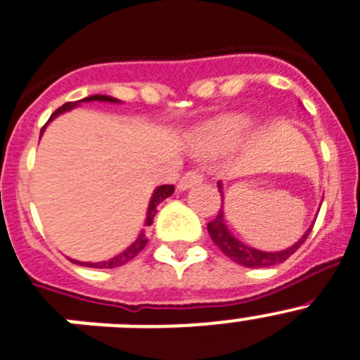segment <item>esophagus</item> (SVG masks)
Instances as JSON below:
<instances>
[{
	"label": "esophagus",
	"mask_w": 360,
	"mask_h": 360,
	"mask_svg": "<svg viewBox=\"0 0 360 360\" xmlns=\"http://www.w3.org/2000/svg\"><path fill=\"white\" fill-rule=\"evenodd\" d=\"M201 183H203L201 174H198V172H188V174L183 175L179 183H177V190H179V192H185V190L194 188V186L201 185Z\"/></svg>",
	"instance_id": "obj_1"
}]
</instances>
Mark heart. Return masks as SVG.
I'll return each instance as SVG.
<instances>
[{"instance_id":"1","label":"heart","mask_w":360,"mask_h":360,"mask_svg":"<svg viewBox=\"0 0 360 360\" xmlns=\"http://www.w3.org/2000/svg\"><path fill=\"white\" fill-rule=\"evenodd\" d=\"M249 129L250 120L245 117H221L203 124L195 131L194 143L199 148H210V150L234 148L245 139Z\"/></svg>"}]
</instances>
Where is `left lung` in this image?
<instances>
[{
	"mask_svg": "<svg viewBox=\"0 0 360 360\" xmlns=\"http://www.w3.org/2000/svg\"><path fill=\"white\" fill-rule=\"evenodd\" d=\"M217 188H219V194H221V208H219V214L216 216L214 221H210L207 225L208 234L212 238V241L219 247L223 255L226 258H231L232 262H236L238 265H243V267H250V269H262V267H273V265L282 264L285 259L289 258L291 255H295L298 250V247L307 240L309 236L311 229L315 225V221L311 223V226L307 229L304 234L300 236V240L295 241L291 247L282 250H259L256 247H250L247 243H243L241 240H238L232 231L226 225L225 219V210H223V183L221 181H217Z\"/></svg>",
	"mask_w": 360,
	"mask_h": 360,
	"instance_id": "1",
	"label": "left lung"
}]
</instances>
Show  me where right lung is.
<instances>
[{
    "mask_svg": "<svg viewBox=\"0 0 360 360\" xmlns=\"http://www.w3.org/2000/svg\"><path fill=\"white\" fill-rule=\"evenodd\" d=\"M82 102H110V104H120L119 98H113V96L110 95H91V96H86V98H82V101H77V102H68V104H63L62 108H58V110L54 111L53 115H51V120H54L58 115H63V113H68V111L75 110L77 105H80ZM47 122V124H49ZM47 124H45L44 128H41L40 131V137L44 135L45 128H47ZM174 194V185H161V186H157L155 190H153V194L152 198H150V203H148V210H146V219H144V226L148 225H152L153 223V217H155L157 214V207L165 201L166 198H170V195ZM146 234H144V229H141V232H139V236L137 240L131 243V245H128L126 249L122 250V252H119L117 256H113V258L110 259H104V262H78V259H72L69 258L71 262H75V264L78 265H86V267H95V269H115V267H120V265L124 264H128L129 259H134L135 256L141 252V250L144 249V245H146Z\"/></svg>",
    "mask_w": 360,
    "mask_h": 360,
    "instance_id": "obj_1",
    "label": "right lung"
}]
</instances>
